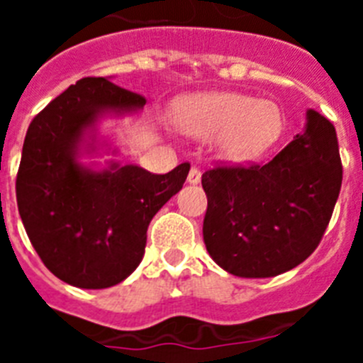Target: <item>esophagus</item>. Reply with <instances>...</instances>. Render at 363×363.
<instances>
[{"label":"esophagus","instance_id":"34e87169","mask_svg":"<svg viewBox=\"0 0 363 363\" xmlns=\"http://www.w3.org/2000/svg\"><path fill=\"white\" fill-rule=\"evenodd\" d=\"M201 179V171L198 169V167H191V171H189V176H187V182L192 185L200 184Z\"/></svg>","mask_w":363,"mask_h":363}]
</instances>
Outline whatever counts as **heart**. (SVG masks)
<instances>
[{
  "mask_svg": "<svg viewBox=\"0 0 363 363\" xmlns=\"http://www.w3.org/2000/svg\"><path fill=\"white\" fill-rule=\"evenodd\" d=\"M178 123L198 138L218 135V150L225 160L243 162L264 152L281 133V112L267 99L238 92H214L184 99Z\"/></svg>",
  "mask_w": 363,
  "mask_h": 363,
  "instance_id": "heart-1",
  "label": "heart"
}]
</instances>
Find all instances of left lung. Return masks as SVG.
<instances>
[{
	"label": "left lung",
	"mask_w": 363,
	"mask_h": 363,
	"mask_svg": "<svg viewBox=\"0 0 363 363\" xmlns=\"http://www.w3.org/2000/svg\"><path fill=\"white\" fill-rule=\"evenodd\" d=\"M331 121L307 112L306 133L267 163L205 171L203 242L234 277L271 278L309 258L325 233L342 187Z\"/></svg>",
	"instance_id": "left-lung-1"
}]
</instances>
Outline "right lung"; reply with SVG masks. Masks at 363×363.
<instances>
[{"mask_svg": "<svg viewBox=\"0 0 363 363\" xmlns=\"http://www.w3.org/2000/svg\"><path fill=\"white\" fill-rule=\"evenodd\" d=\"M145 101L107 78H83L28 125L16 178L19 216L45 267L74 287L105 289L129 277L150 220L185 184L189 163L167 174L78 163L83 134L104 112L125 114Z\"/></svg>", "mask_w": 363, "mask_h": 363, "instance_id": "add662e5", "label": "right lung"}]
</instances>
